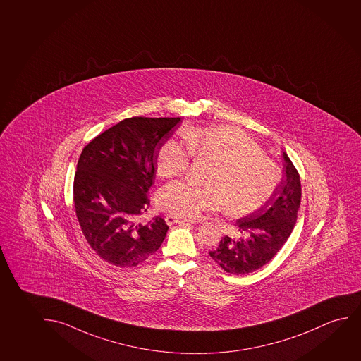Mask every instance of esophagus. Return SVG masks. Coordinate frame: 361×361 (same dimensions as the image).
<instances>
[{
    "instance_id": "1",
    "label": "esophagus",
    "mask_w": 361,
    "mask_h": 361,
    "mask_svg": "<svg viewBox=\"0 0 361 361\" xmlns=\"http://www.w3.org/2000/svg\"><path fill=\"white\" fill-rule=\"evenodd\" d=\"M166 221H167L168 225H172V224L188 225V224H190V220H187V219L183 218H178V216H174V215H166Z\"/></svg>"
}]
</instances>
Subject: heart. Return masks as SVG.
Here are the masks:
<instances>
[{"label":"heart","mask_w":361,"mask_h":361,"mask_svg":"<svg viewBox=\"0 0 361 361\" xmlns=\"http://www.w3.org/2000/svg\"><path fill=\"white\" fill-rule=\"evenodd\" d=\"M184 143L169 140L158 154L159 176L169 178L187 171L192 154H204L218 162L209 178L210 185L176 180L163 187L159 208L178 218H198L205 212L223 208L246 215L269 203L281 182L279 169L264 158L259 146L233 127L187 128Z\"/></svg>","instance_id":"heart-1"}]
</instances>
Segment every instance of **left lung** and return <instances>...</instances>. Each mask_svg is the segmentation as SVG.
Segmentation results:
<instances>
[{
	"mask_svg": "<svg viewBox=\"0 0 361 361\" xmlns=\"http://www.w3.org/2000/svg\"><path fill=\"white\" fill-rule=\"evenodd\" d=\"M283 159L285 177L274 197L259 210L236 221L243 238L225 236L218 249L209 251L210 257L228 274H250L269 264L295 228L302 194L300 174L286 152Z\"/></svg>",
	"mask_w": 361,
	"mask_h": 361,
	"instance_id": "obj_1",
	"label": "left lung"
}]
</instances>
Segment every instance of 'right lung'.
<instances>
[{
	"instance_id": "1",
	"label": "right lung",
	"mask_w": 361,
	"mask_h": 361,
	"mask_svg": "<svg viewBox=\"0 0 361 361\" xmlns=\"http://www.w3.org/2000/svg\"><path fill=\"white\" fill-rule=\"evenodd\" d=\"M180 117H130L87 143L76 166L73 199L87 244L100 259L118 267L142 264L168 231L161 216L146 224L159 149Z\"/></svg>"
}]
</instances>
